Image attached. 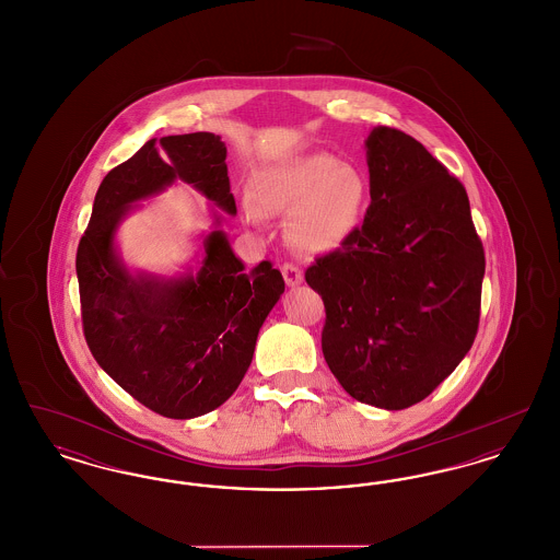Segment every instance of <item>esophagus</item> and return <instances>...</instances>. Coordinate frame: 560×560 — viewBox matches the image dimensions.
<instances>
[{"label":"esophagus","mask_w":560,"mask_h":560,"mask_svg":"<svg viewBox=\"0 0 560 560\" xmlns=\"http://www.w3.org/2000/svg\"><path fill=\"white\" fill-rule=\"evenodd\" d=\"M281 272H283V279H285V283H288L290 288H295V285L302 283V270L295 267V265H290V262L283 265Z\"/></svg>","instance_id":"34e87169"}]
</instances>
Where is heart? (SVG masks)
Returning <instances> with one entry per match:
<instances>
[{
	"label": "heart",
	"mask_w": 560,
	"mask_h": 560,
	"mask_svg": "<svg viewBox=\"0 0 560 560\" xmlns=\"http://www.w3.org/2000/svg\"><path fill=\"white\" fill-rule=\"evenodd\" d=\"M363 176L329 153H306L277 161L258 172L245 215L290 213L285 235L302 254H327L354 233L365 208Z\"/></svg>",
	"instance_id": "obj_1"
}]
</instances>
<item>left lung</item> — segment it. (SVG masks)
Instances as JSON below:
<instances>
[{"label":"left lung","mask_w":560,"mask_h":560,"mask_svg":"<svg viewBox=\"0 0 560 560\" xmlns=\"http://www.w3.org/2000/svg\"><path fill=\"white\" fill-rule=\"evenodd\" d=\"M372 203L306 268L325 304L323 357L352 399L405 409L472 347L485 252L464 185L422 142L377 126L365 140Z\"/></svg>","instance_id":"left-lung-1"}]
</instances>
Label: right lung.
<instances>
[{"label": "right lung", "mask_w": 560, "mask_h": 560, "mask_svg": "<svg viewBox=\"0 0 560 560\" xmlns=\"http://www.w3.org/2000/svg\"><path fill=\"white\" fill-rule=\"evenodd\" d=\"M224 160L226 147L215 133L149 140L101 183L78 247L90 352L126 393L163 418L203 416L237 390L258 331L285 292L281 272L268 260L245 270L222 231L203 241L199 272L180 279L132 277L115 254V231L133 201L176 178L237 213Z\"/></svg>", "instance_id": "1"}]
</instances>
